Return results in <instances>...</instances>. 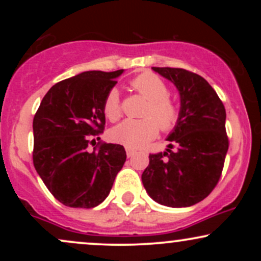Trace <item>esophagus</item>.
<instances>
[{
  "mask_svg": "<svg viewBox=\"0 0 261 261\" xmlns=\"http://www.w3.org/2000/svg\"><path fill=\"white\" fill-rule=\"evenodd\" d=\"M135 153H136V151H135V149L126 147V154H127V157H128V158L134 157V155H135Z\"/></svg>",
  "mask_w": 261,
  "mask_h": 261,
  "instance_id": "34e87169",
  "label": "esophagus"
}]
</instances>
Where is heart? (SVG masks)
<instances>
[{"mask_svg":"<svg viewBox=\"0 0 261 261\" xmlns=\"http://www.w3.org/2000/svg\"><path fill=\"white\" fill-rule=\"evenodd\" d=\"M131 87L148 100L142 112L143 119H127L115 126L110 133L115 142L128 148H139L151 141L162 131L173 130L180 119V108L169 97V87L153 72H143L131 81ZM103 113L108 120L116 121L121 116V103L119 91L112 88L103 101Z\"/></svg>","mask_w":261,"mask_h":261,"instance_id":"1","label":"heart"}]
</instances>
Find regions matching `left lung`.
<instances>
[{
	"instance_id": "left-lung-1",
	"label": "left lung",
	"mask_w": 261,
	"mask_h": 261,
	"mask_svg": "<svg viewBox=\"0 0 261 261\" xmlns=\"http://www.w3.org/2000/svg\"><path fill=\"white\" fill-rule=\"evenodd\" d=\"M152 68L178 88L180 119L167 139V152L149 154L142 173L143 187L161 205L188 207L208 196L222 174L229 146L226 109L199 74L184 68Z\"/></svg>"
}]
</instances>
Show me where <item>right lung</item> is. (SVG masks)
<instances>
[{"label":"right lung","instance_id":"right-lung-1","mask_svg":"<svg viewBox=\"0 0 261 261\" xmlns=\"http://www.w3.org/2000/svg\"><path fill=\"white\" fill-rule=\"evenodd\" d=\"M114 72L87 71L54 85L33 120V163L56 200L92 208L109 195L126 161L121 145L98 142L106 127L103 101L116 85Z\"/></svg>","mask_w":261,"mask_h":261}]
</instances>
